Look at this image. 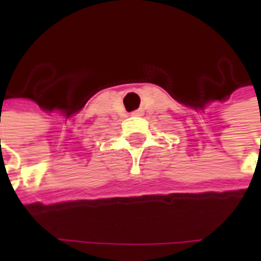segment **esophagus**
I'll list each match as a JSON object with an SVG mask.
<instances>
[{
  "label": "esophagus",
  "mask_w": 261,
  "mask_h": 261,
  "mask_svg": "<svg viewBox=\"0 0 261 261\" xmlns=\"http://www.w3.org/2000/svg\"><path fill=\"white\" fill-rule=\"evenodd\" d=\"M132 115H134V116H141V110H136V112H134Z\"/></svg>",
  "instance_id": "obj_1"
}]
</instances>
